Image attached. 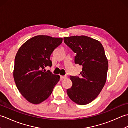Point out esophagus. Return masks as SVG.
<instances>
[{
  "label": "esophagus",
  "mask_w": 128,
  "mask_h": 128,
  "mask_svg": "<svg viewBox=\"0 0 128 128\" xmlns=\"http://www.w3.org/2000/svg\"><path fill=\"white\" fill-rule=\"evenodd\" d=\"M67 76L66 75V76H60V78L61 79H64V78H67Z\"/></svg>",
  "instance_id": "esophagus-1"
}]
</instances>
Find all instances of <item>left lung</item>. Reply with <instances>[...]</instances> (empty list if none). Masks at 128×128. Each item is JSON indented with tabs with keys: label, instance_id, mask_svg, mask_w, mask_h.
Here are the masks:
<instances>
[{
	"label": "left lung",
	"instance_id": "1",
	"mask_svg": "<svg viewBox=\"0 0 128 128\" xmlns=\"http://www.w3.org/2000/svg\"><path fill=\"white\" fill-rule=\"evenodd\" d=\"M64 43L76 54L75 62L82 66L81 76H70L72 86L67 94L73 102L85 105L96 99L107 80L108 62L98 40L88 36L64 38Z\"/></svg>",
	"mask_w": 128,
	"mask_h": 128
}]
</instances>
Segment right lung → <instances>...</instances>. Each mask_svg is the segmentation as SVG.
I'll list each match as a JSON object with an SVG mask.
<instances>
[{"label": "right lung", "mask_w": 128, "mask_h": 128, "mask_svg": "<svg viewBox=\"0 0 128 128\" xmlns=\"http://www.w3.org/2000/svg\"><path fill=\"white\" fill-rule=\"evenodd\" d=\"M62 38L40 35L24 43L15 59L14 78L19 92L29 102L40 104L50 96L60 80L44 68L51 67L50 56L62 44Z\"/></svg>", "instance_id": "obj_1"}]
</instances>
